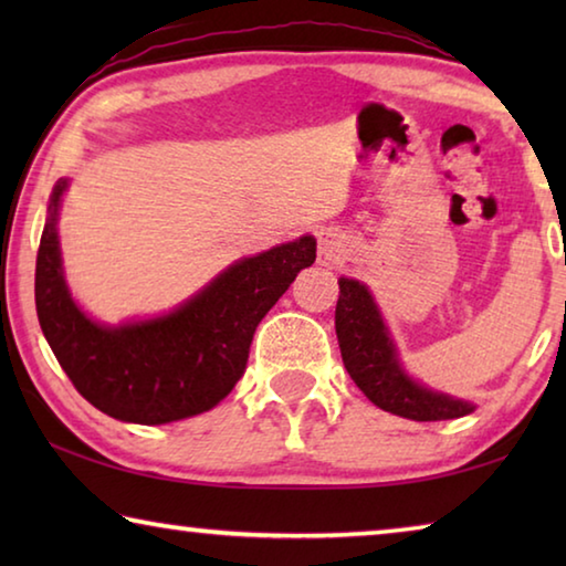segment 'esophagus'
Here are the masks:
<instances>
[{
	"label": "esophagus",
	"mask_w": 566,
	"mask_h": 566,
	"mask_svg": "<svg viewBox=\"0 0 566 566\" xmlns=\"http://www.w3.org/2000/svg\"><path fill=\"white\" fill-rule=\"evenodd\" d=\"M344 252H347V242L344 237L337 232V229H322L319 232V264L332 266L339 264L344 260Z\"/></svg>",
	"instance_id": "esophagus-1"
}]
</instances>
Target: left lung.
Returning a JSON list of instances; mask_svg holds the SVG:
<instances>
[{"label": "left lung", "mask_w": 566, "mask_h": 566, "mask_svg": "<svg viewBox=\"0 0 566 566\" xmlns=\"http://www.w3.org/2000/svg\"><path fill=\"white\" fill-rule=\"evenodd\" d=\"M334 327L344 367L364 397L375 401L379 409L415 421L457 419L474 411L472 401L442 395L409 377L367 284L339 276Z\"/></svg>", "instance_id": "8db88e82"}]
</instances>
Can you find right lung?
<instances>
[{
	"label": "right lung",
	"instance_id": "1",
	"mask_svg": "<svg viewBox=\"0 0 566 566\" xmlns=\"http://www.w3.org/2000/svg\"><path fill=\"white\" fill-rule=\"evenodd\" d=\"M70 179L52 189L36 254L34 300L42 332L76 391L104 415L132 424H169L217 407L242 379L256 324L317 260L304 234L244 256L159 317L92 319L64 280L60 209Z\"/></svg>",
	"mask_w": 566,
	"mask_h": 566
}]
</instances>
